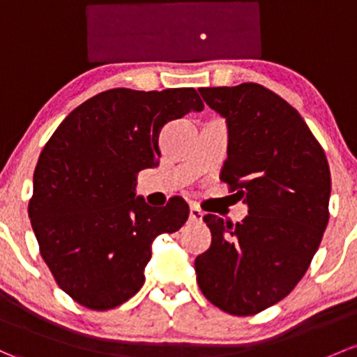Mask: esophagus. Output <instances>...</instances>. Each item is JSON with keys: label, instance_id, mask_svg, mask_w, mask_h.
Here are the masks:
<instances>
[{"label": "esophagus", "instance_id": "34e87169", "mask_svg": "<svg viewBox=\"0 0 357 357\" xmlns=\"http://www.w3.org/2000/svg\"><path fill=\"white\" fill-rule=\"evenodd\" d=\"M204 219V212L197 207V205H191L190 207V220L191 222H202Z\"/></svg>", "mask_w": 357, "mask_h": 357}]
</instances>
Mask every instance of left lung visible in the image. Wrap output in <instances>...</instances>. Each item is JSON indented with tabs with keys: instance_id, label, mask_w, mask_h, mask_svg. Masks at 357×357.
<instances>
[{
	"instance_id": "1",
	"label": "left lung",
	"mask_w": 357,
	"mask_h": 357,
	"mask_svg": "<svg viewBox=\"0 0 357 357\" xmlns=\"http://www.w3.org/2000/svg\"><path fill=\"white\" fill-rule=\"evenodd\" d=\"M227 125L220 179L248 205L241 222L207 213L212 245L195 260L212 305L248 317L284 299L303 279L328 224L330 167L305 119L258 84L204 87Z\"/></svg>"
}]
</instances>
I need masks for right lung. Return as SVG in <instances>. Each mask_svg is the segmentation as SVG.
Masks as SVG:
<instances>
[{"mask_svg": "<svg viewBox=\"0 0 357 357\" xmlns=\"http://www.w3.org/2000/svg\"><path fill=\"white\" fill-rule=\"evenodd\" d=\"M202 109L195 89H111L71 111L43 149L29 217L44 261L78 305L128 301L144 286L153 239L188 220L183 198L155 208L135 188L138 172L159 164L162 126Z\"/></svg>", "mask_w": 357, "mask_h": 357, "instance_id": "right-lung-1", "label": "right lung"}]
</instances>
